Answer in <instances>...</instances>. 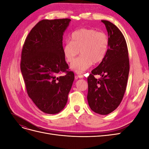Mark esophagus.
Listing matches in <instances>:
<instances>
[{
    "label": "esophagus",
    "mask_w": 149,
    "mask_h": 149,
    "mask_svg": "<svg viewBox=\"0 0 149 149\" xmlns=\"http://www.w3.org/2000/svg\"><path fill=\"white\" fill-rule=\"evenodd\" d=\"M76 78H83V75L81 74H79V73H77L75 76Z\"/></svg>",
    "instance_id": "34e87169"
}]
</instances>
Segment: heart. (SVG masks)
Returning a JSON list of instances; mask_svg holds the SVG:
<instances>
[{
	"instance_id": "obj_1",
	"label": "heart",
	"mask_w": 149,
	"mask_h": 149,
	"mask_svg": "<svg viewBox=\"0 0 149 149\" xmlns=\"http://www.w3.org/2000/svg\"><path fill=\"white\" fill-rule=\"evenodd\" d=\"M109 47V38L101 31L91 29H81L72 33L71 42H66L63 48L68 62L73 61L79 51L82 55L72 63L70 68L82 73L105 58Z\"/></svg>"
}]
</instances>
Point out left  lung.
<instances>
[{
    "mask_svg": "<svg viewBox=\"0 0 149 149\" xmlns=\"http://www.w3.org/2000/svg\"><path fill=\"white\" fill-rule=\"evenodd\" d=\"M101 22L107 31L109 47L105 58L88 76L87 99L92 111L107 115L119 106L124 97L129 73V60L123 34L111 22ZM97 74L102 76L101 79L94 78Z\"/></svg>",
    "mask_w": 149,
    "mask_h": 149,
    "instance_id": "8db88e82",
    "label": "left lung"
}]
</instances>
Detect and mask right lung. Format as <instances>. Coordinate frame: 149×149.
Instances as JSON below:
<instances>
[{"label": "right lung", "mask_w": 149, "mask_h": 149, "mask_svg": "<svg viewBox=\"0 0 149 149\" xmlns=\"http://www.w3.org/2000/svg\"><path fill=\"white\" fill-rule=\"evenodd\" d=\"M71 20H42L31 30L22 48L20 69L28 95L40 110L55 114L65 107L74 79L63 52V35ZM66 72L65 76L58 74Z\"/></svg>", "instance_id": "obj_1"}]
</instances>
